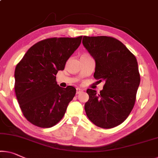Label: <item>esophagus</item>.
<instances>
[{
    "label": "esophagus",
    "instance_id": "34e87169",
    "mask_svg": "<svg viewBox=\"0 0 158 158\" xmlns=\"http://www.w3.org/2000/svg\"><path fill=\"white\" fill-rule=\"evenodd\" d=\"M81 92H82V89H81V88H77L76 89V94H78L81 93Z\"/></svg>",
    "mask_w": 158,
    "mask_h": 158
}]
</instances>
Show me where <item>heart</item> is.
Returning a JSON list of instances; mask_svg holds the SVG:
<instances>
[{
  "label": "heart",
  "instance_id": "1",
  "mask_svg": "<svg viewBox=\"0 0 158 158\" xmlns=\"http://www.w3.org/2000/svg\"><path fill=\"white\" fill-rule=\"evenodd\" d=\"M83 56H85V55H83Z\"/></svg>",
  "mask_w": 158,
  "mask_h": 158
}]
</instances>
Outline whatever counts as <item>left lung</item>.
Segmentation results:
<instances>
[{
    "mask_svg": "<svg viewBox=\"0 0 158 158\" xmlns=\"http://www.w3.org/2000/svg\"><path fill=\"white\" fill-rule=\"evenodd\" d=\"M82 44L95 60L94 77L105 81L99 94L87 89L86 114L98 127H117L127 119L135 104L140 81L136 58L114 37L84 36Z\"/></svg>",
    "mask_w": 158,
    "mask_h": 158,
    "instance_id": "1",
    "label": "left lung"
}]
</instances>
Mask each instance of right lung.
Listing matches in <instances>:
<instances>
[{
    "mask_svg": "<svg viewBox=\"0 0 158 158\" xmlns=\"http://www.w3.org/2000/svg\"><path fill=\"white\" fill-rule=\"evenodd\" d=\"M76 38L53 37L30 48L16 65L15 91L23 115L33 125L50 128L62 119L76 89L57 85L56 76L81 44Z\"/></svg>",
    "mask_w": 158,
    "mask_h": 158,
    "instance_id": "add662e5",
    "label": "right lung"
}]
</instances>
